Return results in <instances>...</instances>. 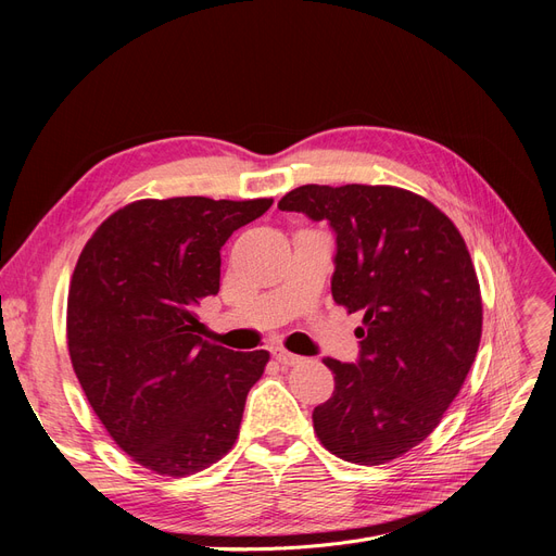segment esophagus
I'll return each instance as SVG.
<instances>
[{"mask_svg":"<svg viewBox=\"0 0 556 556\" xmlns=\"http://www.w3.org/2000/svg\"><path fill=\"white\" fill-rule=\"evenodd\" d=\"M273 356H275V361H277L279 365H283V367H293V365H298V363H302V361H304V358H302V356H298V354H290V352H286V349H275Z\"/></svg>","mask_w":556,"mask_h":556,"instance_id":"34e87169","label":"esophagus"}]
</instances>
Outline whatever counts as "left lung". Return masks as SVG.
Segmentation results:
<instances>
[{
  "label": "left lung",
  "mask_w": 556,
  "mask_h": 556,
  "mask_svg": "<svg viewBox=\"0 0 556 556\" xmlns=\"http://www.w3.org/2000/svg\"><path fill=\"white\" fill-rule=\"evenodd\" d=\"M279 210L329 220L333 300L363 313L358 363L323 361L336 390L313 410L317 440L344 462H392L440 426L476 361L482 298L471 254L442 210L390 185H304Z\"/></svg>",
  "instance_id": "obj_1"
}]
</instances>
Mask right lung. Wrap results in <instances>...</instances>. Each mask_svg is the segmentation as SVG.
Returning a JSON list of instances; mask_svg holds the SVG:
<instances>
[{
  "instance_id": "add662e5",
  "label": "right lung",
  "mask_w": 556,
  "mask_h": 556,
  "mask_svg": "<svg viewBox=\"0 0 556 556\" xmlns=\"http://www.w3.org/2000/svg\"><path fill=\"white\" fill-rule=\"evenodd\" d=\"M273 198L135 200L85 243L70 283L67 346L108 434L157 476L229 453L270 354L204 340L198 306L220 288V248Z\"/></svg>"
}]
</instances>
